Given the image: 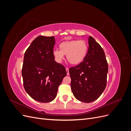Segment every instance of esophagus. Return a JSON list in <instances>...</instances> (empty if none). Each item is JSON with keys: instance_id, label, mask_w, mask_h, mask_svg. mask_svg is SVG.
Here are the masks:
<instances>
[{"instance_id": "obj_1", "label": "esophagus", "mask_w": 131, "mask_h": 131, "mask_svg": "<svg viewBox=\"0 0 131 131\" xmlns=\"http://www.w3.org/2000/svg\"><path fill=\"white\" fill-rule=\"evenodd\" d=\"M66 71H67V75H69V69L68 68H66Z\"/></svg>"}]
</instances>
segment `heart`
<instances>
[{
	"label": "heart",
	"instance_id": "heart-1",
	"mask_svg": "<svg viewBox=\"0 0 131 131\" xmlns=\"http://www.w3.org/2000/svg\"><path fill=\"white\" fill-rule=\"evenodd\" d=\"M59 49L53 51L55 61L61 63L67 55L68 62L72 64H80L85 58L88 46L84 40H70L62 42L59 45Z\"/></svg>",
	"mask_w": 131,
	"mask_h": 131
}]
</instances>
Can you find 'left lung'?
I'll return each mask as SVG.
<instances>
[{
	"mask_svg": "<svg viewBox=\"0 0 131 131\" xmlns=\"http://www.w3.org/2000/svg\"><path fill=\"white\" fill-rule=\"evenodd\" d=\"M83 62L69 68L71 89L78 100L92 102L100 97L106 85L108 65L103 49L91 36Z\"/></svg>",
	"mask_w": 131,
	"mask_h": 131,
	"instance_id": "1",
	"label": "left lung"
}]
</instances>
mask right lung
Returning a JSON list of instances; mask_svg holds the SVG:
<instances>
[{
    "label": "right lung",
    "instance_id": "obj_1",
    "mask_svg": "<svg viewBox=\"0 0 131 131\" xmlns=\"http://www.w3.org/2000/svg\"><path fill=\"white\" fill-rule=\"evenodd\" d=\"M54 37L40 35L25 53L22 69L23 86L27 93L39 102L52 101L67 75L65 67L54 61Z\"/></svg>",
    "mask_w": 131,
    "mask_h": 131
}]
</instances>
